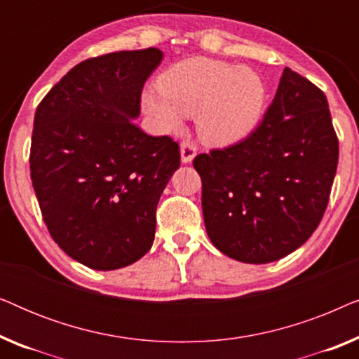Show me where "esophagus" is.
Returning a JSON list of instances; mask_svg holds the SVG:
<instances>
[{"label": "esophagus", "instance_id": "esophagus-1", "mask_svg": "<svg viewBox=\"0 0 359 359\" xmlns=\"http://www.w3.org/2000/svg\"><path fill=\"white\" fill-rule=\"evenodd\" d=\"M196 151L198 150H196V145L193 144V142H189V140L181 142L180 154H181V161H183V163H191L196 156Z\"/></svg>", "mask_w": 359, "mask_h": 359}]
</instances>
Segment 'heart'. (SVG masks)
I'll list each match as a JSON object with an SVG mask.
<instances>
[{
    "instance_id": "b5f03b06",
    "label": "heart",
    "mask_w": 359,
    "mask_h": 359,
    "mask_svg": "<svg viewBox=\"0 0 359 359\" xmlns=\"http://www.w3.org/2000/svg\"><path fill=\"white\" fill-rule=\"evenodd\" d=\"M158 95L142 97L144 111L161 132H178L184 117L198 116L205 144L230 147L257 129L266 109V88L250 68L205 57L181 60L156 80Z\"/></svg>"
}]
</instances>
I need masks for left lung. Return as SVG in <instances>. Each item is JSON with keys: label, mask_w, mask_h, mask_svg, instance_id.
Returning a JSON list of instances; mask_svg holds the SVG:
<instances>
[{"label": "left lung", "mask_w": 359, "mask_h": 359, "mask_svg": "<svg viewBox=\"0 0 359 359\" xmlns=\"http://www.w3.org/2000/svg\"><path fill=\"white\" fill-rule=\"evenodd\" d=\"M203 181V215L214 247L263 264L306 243L325 212L338 165L327 97L284 68L263 121L238 144L193 161Z\"/></svg>", "instance_id": "left-lung-1"}]
</instances>
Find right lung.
Listing matches in <instances>:
<instances>
[{"mask_svg":"<svg viewBox=\"0 0 359 359\" xmlns=\"http://www.w3.org/2000/svg\"><path fill=\"white\" fill-rule=\"evenodd\" d=\"M161 58L155 47L88 58L34 117L29 163L43 222L68 257L97 271L149 252L160 196L180 168L176 142L134 124Z\"/></svg>","mask_w":359,"mask_h":359,"instance_id":"add662e5","label":"right lung"}]
</instances>
